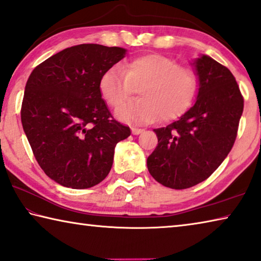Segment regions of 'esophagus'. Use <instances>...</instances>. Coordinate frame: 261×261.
Instances as JSON below:
<instances>
[{"instance_id": "34e87169", "label": "esophagus", "mask_w": 261, "mask_h": 261, "mask_svg": "<svg viewBox=\"0 0 261 261\" xmlns=\"http://www.w3.org/2000/svg\"><path fill=\"white\" fill-rule=\"evenodd\" d=\"M143 132V129H141V128H138V127H132V133H133V135H139Z\"/></svg>"}]
</instances>
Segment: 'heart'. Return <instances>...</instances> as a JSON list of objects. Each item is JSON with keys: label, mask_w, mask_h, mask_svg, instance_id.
Returning <instances> with one entry per match:
<instances>
[{"label": "heart", "mask_w": 261, "mask_h": 261, "mask_svg": "<svg viewBox=\"0 0 261 261\" xmlns=\"http://www.w3.org/2000/svg\"><path fill=\"white\" fill-rule=\"evenodd\" d=\"M139 89L141 98L117 109L125 121H170L190 108L196 90L195 75L161 54L141 55L125 67L114 65L101 75L100 95L110 106L120 105Z\"/></svg>", "instance_id": "obj_1"}]
</instances>
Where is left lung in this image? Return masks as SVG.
Wrapping results in <instances>:
<instances>
[{
	"label": "left lung",
	"mask_w": 261,
	"mask_h": 261,
	"mask_svg": "<svg viewBox=\"0 0 261 261\" xmlns=\"http://www.w3.org/2000/svg\"><path fill=\"white\" fill-rule=\"evenodd\" d=\"M191 65L199 82L194 105L179 120L153 129L159 144L147 160L153 179L174 190L206 180L219 168L233 146L244 108L227 67L204 54Z\"/></svg>",
	"instance_id": "left-lung-1"
}]
</instances>
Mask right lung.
Instances as JSON below:
<instances>
[{
    "instance_id": "1",
    "label": "right lung",
    "mask_w": 261,
    "mask_h": 261,
    "mask_svg": "<svg viewBox=\"0 0 261 261\" xmlns=\"http://www.w3.org/2000/svg\"><path fill=\"white\" fill-rule=\"evenodd\" d=\"M126 53L121 47L72 46L30 75L20 111L23 129L38 164L60 185L83 190L104 180L115 146L130 135L99 91L101 75Z\"/></svg>"
}]
</instances>
